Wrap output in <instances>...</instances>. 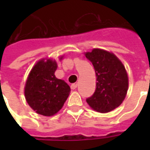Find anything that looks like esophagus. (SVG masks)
Returning <instances> with one entry per match:
<instances>
[{
  "mask_svg": "<svg viewBox=\"0 0 150 150\" xmlns=\"http://www.w3.org/2000/svg\"><path fill=\"white\" fill-rule=\"evenodd\" d=\"M76 88H77V84H76V83H73V84L71 85V88L72 90H74V89H75Z\"/></svg>",
  "mask_w": 150,
  "mask_h": 150,
  "instance_id": "obj_1",
  "label": "esophagus"
}]
</instances>
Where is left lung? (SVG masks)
I'll use <instances>...</instances> for the list:
<instances>
[{
	"mask_svg": "<svg viewBox=\"0 0 150 150\" xmlns=\"http://www.w3.org/2000/svg\"><path fill=\"white\" fill-rule=\"evenodd\" d=\"M96 75V88L86 100L96 112H108L119 107L127 94L129 79L125 67L116 55L106 50L93 49L85 54Z\"/></svg>",
	"mask_w": 150,
	"mask_h": 150,
	"instance_id": "1",
	"label": "left lung"
}]
</instances>
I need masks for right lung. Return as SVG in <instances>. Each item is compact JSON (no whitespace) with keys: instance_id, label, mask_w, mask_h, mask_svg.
<instances>
[{"instance_id":"1","label":"right lung","mask_w":150,"mask_h":150,"mask_svg":"<svg viewBox=\"0 0 150 150\" xmlns=\"http://www.w3.org/2000/svg\"><path fill=\"white\" fill-rule=\"evenodd\" d=\"M56 69L55 61L40 60L31 70L25 83V96L28 104L42 116H50L58 112L71 91L67 83L56 78Z\"/></svg>"}]
</instances>
